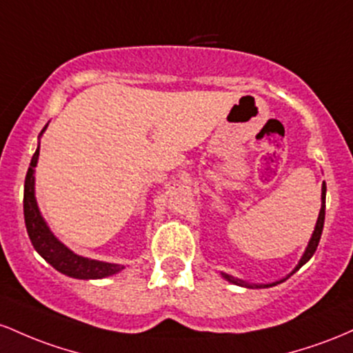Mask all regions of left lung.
Wrapping results in <instances>:
<instances>
[{"label":"left lung","mask_w":353,"mask_h":353,"mask_svg":"<svg viewBox=\"0 0 353 353\" xmlns=\"http://www.w3.org/2000/svg\"><path fill=\"white\" fill-rule=\"evenodd\" d=\"M325 193H327V187H325V181H323V185H322V207H320L319 219H316L315 230H314V233H312V239H310V241H308L307 248H305V252H303L302 259H300L299 265H296L294 270L288 273V275L285 276V279H280V280H276V282H272V283H248V282H245V280L236 279V276L228 275V273L220 272V275L223 276V279L227 280V282L233 283V285H239V287H245V288H268V287H275V285L282 283L287 279H290V276L294 275L296 270H300V267H303V265L307 263L308 260L312 259V256H314L316 247H319V241H320V236H322V230H323V221H325Z\"/></svg>","instance_id":"left-lung-1"}]
</instances>
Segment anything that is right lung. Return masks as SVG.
Returning a JSON list of instances; mask_svg holds the SVG:
<instances>
[{"label":"right lung","mask_w":353,"mask_h":353,"mask_svg":"<svg viewBox=\"0 0 353 353\" xmlns=\"http://www.w3.org/2000/svg\"><path fill=\"white\" fill-rule=\"evenodd\" d=\"M46 126L41 130L38 138H41V134L45 133ZM38 157L39 141L37 152H34L33 158H31L30 168H28L25 180V196H23L26 232L31 243H33L34 250H37L51 267L57 268V270L59 273H63V275L71 276V279L97 280L105 279V276H112L114 273L123 270L125 265L100 262V260H91L86 259V256L78 255V253L70 250L65 243H61V241L54 236V233L50 230L48 223L43 219L37 203V196H34V168H37Z\"/></svg>","instance_id":"right-lung-1"}]
</instances>
